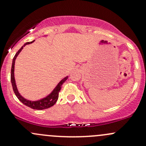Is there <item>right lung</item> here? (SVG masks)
Segmentation results:
<instances>
[{
    "label": "right lung",
    "instance_id": "right-lung-1",
    "mask_svg": "<svg viewBox=\"0 0 146 146\" xmlns=\"http://www.w3.org/2000/svg\"><path fill=\"white\" fill-rule=\"evenodd\" d=\"M35 42V40L32 41L30 42H27V43L25 44L20 49L18 50L17 53L15 55L14 58L13 59V63H12V68H11V76H10V80H11V83L12 86H13V91H14L15 94L17 96V98H18V100L21 102L22 103L25 104V105L27 106V107H30V108L34 109V110H45V109L49 108V107H52L53 105H54L57 100H58V93H59L60 90H61V86H62L63 83L66 81L68 79V76H66L64 78H63L58 84H57L56 86L54 88V89L51 91V92L50 94H48L47 96H46L45 98H42L40 100H38L35 101H32L29 100L25 99L24 97L20 95V93L19 92L18 90H17V85H16L15 79V60L17 58V56L19 55L21 51L23 50V48H24V46H25L27 44H32V42Z\"/></svg>",
    "mask_w": 146,
    "mask_h": 146
}]
</instances>
